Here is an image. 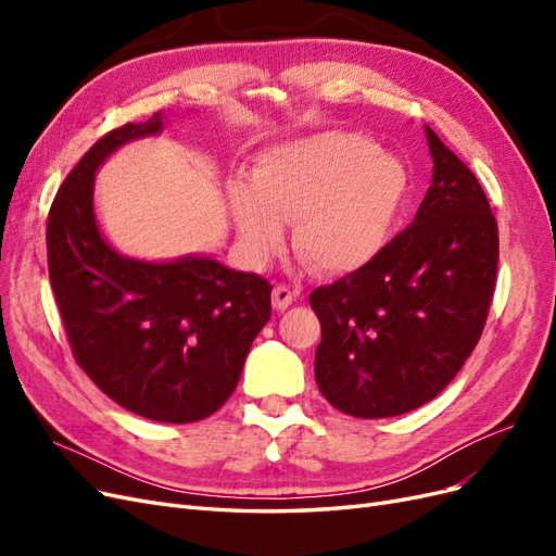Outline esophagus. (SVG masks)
Returning a JSON list of instances; mask_svg holds the SVG:
<instances>
[{"mask_svg":"<svg viewBox=\"0 0 556 556\" xmlns=\"http://www.w3.org/2000/svg\"><path fill=\"white\" fill-rule=\"evenodd\" d=\"M299 296V292H292L290 288H285V285H278V288H274V294H271V301H274V308L276 311H285L292 306V301Z\"/></svg>","mask_w":556,"mask_h":556,"instance_id":"obj_1","label":"esophagus"}]
</instances>
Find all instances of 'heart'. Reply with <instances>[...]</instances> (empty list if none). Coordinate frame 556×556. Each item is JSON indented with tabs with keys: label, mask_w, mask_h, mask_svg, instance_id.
<instances>
[{
	"label": "heart",
	"mask_w": 556,
	"mask_h": 556,
	"mask_svg": "<svg viewBox=\"0 0 556 556\" xmlns=\"http://www.w3.org/2000/svg\"><path fill=\"white\" fill-rule=\"evenodd\" d=\"M408 194V172L359 134L325 131L260 155L252 185H229V208L252 266H264L285 241L301 264L350 274L371 262L390 239Z\"/></svg>",
	"instance_id": "obj_1"
}]
</instances>
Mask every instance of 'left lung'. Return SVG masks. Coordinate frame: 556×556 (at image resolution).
I'll list each match as a JSON object with an SVG mask.
<instances>
[{"label": "left lung", "instance_id": "obj_1", "mask_svg": "<svg viewBox=\"0 0 556 556\" xmlns=\"http://www.w3.org/2000/svg\"><path fill=\"white\" fill-rule=\"evenodd\" d=\"M431 185L415 220L357 271L317 288L319 392L378 419L439 396L478 345L490 313L498 229L473 172L425 127Z\"/></svg>", "mask_w": 556, "mask_h": 556}]
</instances>
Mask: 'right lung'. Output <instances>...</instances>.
I'll use <instances>...</instances> for the list:
<instances>
[{"mask_svg": "<svg viewBox=\"0 0 556 556\" xmlns=\"http://www.w3.org/2000/svg\"><path fill=\"white\" fill-rule=\"evenodd\" d=\"M164 115L99 139L48 213V276L78 366L123 408L199 422L237 390L248 350L271 317V285L206 255L146 262L99 229L94 176L117 148L155 137Z\"/></svg>", "mask_w": 556, "mask_h": 556, "instance_id": "obj_1", "label": "right lung"}]
</instances>
